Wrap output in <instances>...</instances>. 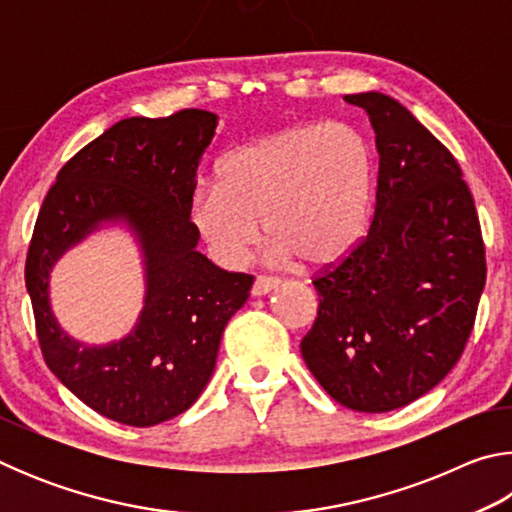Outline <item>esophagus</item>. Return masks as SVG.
<instances>
[{
    "label": "esophagus",
    "instance_id": "1",
    "mask_svg": "<svg viewBox=\"0 0 512 512\" xmlns=\"http://www.w3.org/2000/svg\"><path fill=\"white\" fill-rule=\"evenodd\" d=\"M277 284H280V280H277V277L257 275L255 282H253V289H250V293H253V296H266V293H271L273 289H277Z\"/></svg>",
    "mask_w": 512,
    "mask_h": 512
}]
</instances>
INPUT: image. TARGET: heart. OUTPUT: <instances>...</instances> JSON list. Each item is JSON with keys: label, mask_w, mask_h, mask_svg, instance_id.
<instances>
[{"label": "heart", "mask_w": 512, "mask_h": 512, "mask_svg": "<svg viewBox=\"0 0 512 512\" xmlns=\"http://www.w3.org/2000/svg\"><path fill=\"white\" fill-rule=\"evenodd\" d=\"M216 180L189 205V223L216 262H244L262 219L277 257L323 268L366 235L375 158L357 128L302 124L225 153Z\"/></svg>", "instance_id": "b5f03b06"}]
</instances>
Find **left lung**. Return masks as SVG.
Returning a JSON list of instances; mask_svg holds the SVG:
<instances>
[{
    "label": "left lung",
    "mask_w": 512,
    "mask_h": 512,
    "mask_svg": "<svg viewBox=\"0 0 512 512\" xmlns=\"http://www.w3.org/2000/svg\"><path fill=\"white\" fill-rule=\"evenodd\" d=\"M345 101L375 128L377 203L368 235L314 280L318 316L300 352L336 402L386 413L429 393L461 359L485 248L454 155L386 94Z\"/></svg>",
    "instance_id": "1"
}]
</instances>
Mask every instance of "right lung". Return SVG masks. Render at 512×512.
<instances>
[{
  "instance_id": "add662e5",
  "label": "right lung",
  "mask_w": 512,
  "mask_h": 512,
  "mask_svg": "<svg viewBox=\"0 0 512 512\" xmlns=\"http://www.w3.org/2000/svg\"><path fill=\"white\" fill-rule=\"evenodd\" d=\"M216 119L187 108L117 121L58 171L33 228L24 280L42 357L83 404L128 427L167 422L198 400L223 329L253 287V275L228 273L198 253L189 223L196 169ZM106 222H124L141 244L145 307L124 340L88 346L57 325L48 273Z\"/></svg>"
}]
</instances>
